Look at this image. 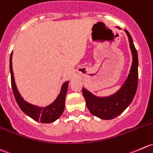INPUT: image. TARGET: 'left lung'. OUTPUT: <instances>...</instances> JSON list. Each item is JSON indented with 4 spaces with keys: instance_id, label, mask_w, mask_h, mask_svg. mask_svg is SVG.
<instances>
[{
    "instance_id": "8db88e82",
    "label": "left lung",
    "mask_w": 153,
    "mask_h": 153,
    "mask_svg": "<svg viewBox=\"0 0 153 153\" xmlns=\"http://www.w3.org/2000/svg\"><path fill=\"white\" fill-rule=\"evenodd\" d=\"M132 53V65L127 79L121 88L108 97H97L82 88V94L88 108L93 115L103 120H111L121 114L133 100L137 88L138 58L132 38L126 30Z\"/></svg>"
}]
</instances>
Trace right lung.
<instances>
[{
    "label": "right lung",
    "mask_w": 153,
    "mask_h": 153,
    "mask_svg": "<svg viewBox=\"0 0 153 153\" xmlns=\"http://www.w3.org/2000/svg\"><path fill=\"white\" fill-rule=\"evenodd\" d=\"M12 54H13V52L10 55V59L11 84L13 94H14L15 98H16V100L19 106L23 111V112H25L27 115H28L29 117H30L36 121L44 123H49L55 121L62 115V114L64 111L66 93H67L68 87V82H66L62 85L61 92L57 97L56 100L51 105H48L45 108H40V107L36 106L34 105H31V104L28 103L25 100H24V99L18 91L17 87H16L14 75H13V65H12Z\"/></svg>",
    "instance_id": "obj_1"
}]
</instances>
